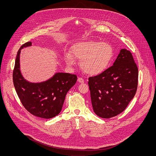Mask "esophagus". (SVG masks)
<instances>
[{
    "instance_id": "obj_1",
    "label": "esophagus",
    "mask_w": 156,
    "mask_h": 156,
    "mask_svg": "<svg viewBox=\"0 0 156 156\" xmlns=\"http://www.w3.org/2000/svg\"><path fill=\"white\" fill-rule=\"evenodd\" d=\"M77 81H78L80 83H84V80L83 78H78Z\"/></svg>"
}]
</instances>
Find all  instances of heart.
<instances>
[{"label": "heart", "instance_id": "heart-1", "mask_svg": "<svg viewBox=\"0 0 156 156\" xmlns=\"http://www.w3.org/2000/svg\"><path fill=\"white\" fill-rule=\"evenodd\" d=\"M113 55V48L108 43L89 40L73 44L71 53H65L64 59L69 66L74 65L75 59L80 60L81 69L87 75L94 76L107 69Z\"/></svg>", "mask_w": 156, "mask_h": 156}]
</instances>
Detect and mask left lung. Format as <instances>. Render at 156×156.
Listing matches in <instances>:
<instances>
[{
    "instance_id": "1",
    "label": "left lung",
    "mask_w": 156,
    "mask_h": 156,
    "mask_svg": "<svg viewBox=\"0 0 156 156\" xmlns=\"http://www.w3.org/2000/svg\"><path fill=\"white\" fill-rule=\"evenodd\" d=\"M138 79V70L131 53L126 49H121L111 67L89 78L94 113L103 119L122 113L136 94Z\"/></svg>"
}]
</instances>
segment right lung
<instances>
[{
    "mask_svg": "<svg viewBox=\"0 0 156 156\" xmlns=\"http://www.w3.org/2000/svg\"><path fill=\"white\" fill-rule=\"evenodd\" d=\"M31 46V42H26L17 52L13 72V84L19 99L29 112L37 117L51 119L61 112L66 94L76 83L77 76L56 73L42 82L27 80L20 70V56L22 49Z\"/></svg>",
    "mask_w": 156,
    "mask_h": 156,
    "instance_id": "obj_1",
    "label": "right lung"
}]
</instances>
